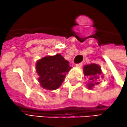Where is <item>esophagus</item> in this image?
Here are the masks:
<instances>
[{
	"mask_svg": "<svg viewBox=\"0 0 127 127\" xmlns=\"http://www.w3.org/2000/svg\"><path fill=\"white\" fill-rule=\"evenodd\" d=\"M76 67H81L82 66V63H81L76 64Z\"/></svg>",
	"mask_w": 127,
	"mask_h": 127,
	"instance_id": "34e87169",
	"label": "esophagus"
}]
</instances>
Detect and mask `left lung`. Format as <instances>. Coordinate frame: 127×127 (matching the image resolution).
Here are the masks:
<instances>
[{"label": "left lung", "mask_w": 127, "mask_h": 127, "mask_svg": "<svg viewBox=\"0 0 127 127\" xmlns=\"http://www.w3.org/2000/svg\"><path fill=\"white\" fill-rule=\"evenodd\" d=\"M84 73L85 76H88L90 79L88 88H91L95 85H98V80L101 77V67L96 64H88L84 67Z\"/></svg>", "instance_id": "8db88e82"}]
</instances>
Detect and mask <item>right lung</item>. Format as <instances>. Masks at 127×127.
<instances>
[{"label":"right lung","mask_w":127,"mask_h":127,"mask_svg":"<svg viewBox=\"0 0 127 127\" xmlns=\"http://www.w3.org/2000/svg\"><path fill=\"white\" fill-rule=\"evenodd\" d=\"M71 68L69 63L61 54L45 57L37 61L36 69L39 82L48 90H56L63 83L66 73Z\"/></svg>","instance_id":"right-lung-1"}]
</instances>
